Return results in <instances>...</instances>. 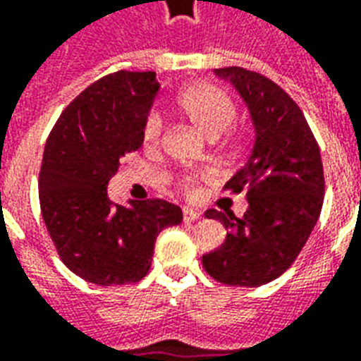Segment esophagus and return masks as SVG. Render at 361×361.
I'll return each mask as SVG.
<instances>
[{
  "instance_id": "esophagus-1",
  "label": "esophagus",
  "mask_w": 361,
  "mask_h": 361,
  "mask_svg": "<svg viewBox=\"0 0 361 361\" xmlns=\"http://www.w3.org/2000/svg\"><path fill=\"white\" fill-rule=\"evenodd\" d=\"M200 216H202L200 212H195L191 210V208H185V210H183V221H187V224H189V221H197V219H200Z\"/></svg>"
}]
</instances>
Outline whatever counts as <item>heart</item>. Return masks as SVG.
<instances>
[{
    "mask_svg": "<svg viewBox=\"0 0 361 361\" xmlns=\"http://www.w3.org/2000/svg\"><path fill=\"white\" fill-rule=\"evenodd\" d=\"M176 107L189 123H191L200 134H204L208 140H216L235 123L238 115V107L235 100L231 98L224 89L216 85H191L178 94L176 98ZM166 130V123L161 111L151 109L145 115L144 125H142V140L147 149H157L162 144ZM250 142V132L246 128L238 130L229 137L227 147L231 153H242L246 149ZM180 185L183 192L195 191V176H181Z\"/></svg>",
    "mask_w": 361,
    "mask_h": 361,
    "instance_id": "b5f03b06",
    "label": "heart"
}]
</instances>
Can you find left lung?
Returning a JSON list of instances; mask_svg holds the SVG:
<instances>
[{"label":"left lung","instance_id":"obj_1","mask_svg":"<svg viewBox=\"0 0 361 361\" xmlns=\"http://www.w3.org/2000/svg\"><path fill=\"white\" fill-rule=\"evenodd\" d=\"M216 73L240 92L255 126L247 162L225 183L229 195L246 192L247 210H208L227 229L221 246L202 255L212 279L257 288L284 274L309 240L324 204V166L309 123L284 89L257 71L231 66Z\"/></svg>","mask_w":361,"mask_h":361}]
</instances>
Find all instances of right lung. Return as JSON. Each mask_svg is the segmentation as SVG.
Segmentation results:
<instances>
[{
    "instance_id": "obj_1",
    "label": "right lung",
    "mask_w": 361,
    "mask_h": 361,
    "mask_svg": "<svg viewBox=\"0 0 361 361\" xmlns=\"http://www.w3.org/2000/svg\"><path fill=\"white\" fill-rule=\"evenodd\" d=\"M159 90L155 71H115L66 106L47 137L41 216L71 272L98 286L136 284L149 272L159 233L183 219L162 199L115 204L107 183L144 144L142 125Z\"/></svg>"
}]
</instances>
